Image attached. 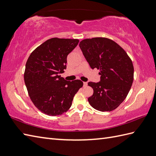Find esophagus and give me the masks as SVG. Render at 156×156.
Returning <instances> with one entry per match:
<instances>
[{
	"label": "esophagus",
	"instance_id": "esophagus-1",
	"mask_svg": "<svg viewBox=\"0 0 156 156\" xmlns=\"http://www.w3.org/2000/svg\"><path fill=\"white\" fill-rule=\"evenodd\" d=\"M87 85H88V83H87V82H84V83H83V86H84V87L87 86Z\"/></svg>",
	"mask_w": 156,
	"mask_h": 156
}]
</instances>
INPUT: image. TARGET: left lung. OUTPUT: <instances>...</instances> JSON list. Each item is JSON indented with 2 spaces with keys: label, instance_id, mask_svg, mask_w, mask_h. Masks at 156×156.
<instances>
[{
  "label": "left lung",
  "instance_id": "8db88e82",
  "mask_svg": "<svg viewBox=\"0 0 156 156\" xmlns=\"http://www.w3.org/2000/svg\"><path fill=\"white\" fill-rule=\"evenodd\" d=\"M79 46L92 69L100 70V82H88L94 93L88 98L92 108L101 112L117 108L128 96L133 80V66L128 54L111 39H84Z\"/></svg>",
  "mask_w": 156,
  "mask_h": 156
}]
</instances>
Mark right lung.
<instances>
[{"mask_svg":"<svg viewBox=\"0 0 156 156\" xmlns=\"http://www.w3.org/2000/svg\"><path fill=\"white\" fill-rule=\"evenodd\" d=\"M78 42V39L50 38L28 57L24 74L25 85L32 103L43 114L56 116L66 112L83 86L80 80L67 81L60 75L66 68L67 56Z\"/></svg>","mask_w":156,"mask_h":156,"instance_id":"1","label":"right lung"}]
</instances>
